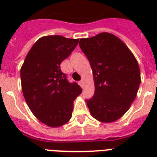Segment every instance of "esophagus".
Returning <instances> with one entry per match:
<instances>
[{"instance_id": "1", "label": "esophagus", "mask_w": 157, "mask_h": 157, "mask_svg": "<svg viewBox=\"0 0 157 157\" xmlns=\"http://www.w3.org/2000/svg\"><path fill=\"white\" fill-rule=\"evenodd\" d=\"M78 83H79V85H80V86H83V80H81V81H79Z\"/></svg>"}]
</instances>
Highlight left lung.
I'll return each instance as SVG.
<instances>
[{
    "instance_id": "obj_1",
    "label": "left lung",
    "mask_w": 157,
    "mask_h": 157,
    "mask_svg": "<svg viewBox=\"0 0 157 157\" xmlns=\"http://www.w3.org/2000/svg\"><path fill=\"white\" fill-rule=\"evenodd\" d=\"M80 47L93 71L95 91L86 99L91 115L102 122L117 121L129 110L141 82L134 54L116 36L102 33L82 38Z\"/></svg>"
}]
</instances>
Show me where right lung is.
I'll return each instance as SVG.
<instances>
[{
  "instance_id": "add662e5",
  "label": "right lung",
  "mask_w": 157,
  "mask_h": 157,
  "mask_svg": "<svg viewBox=\"0 0 157 157\" xmlns=\"http://www.w3.org/2000/svg\"><path fill=\"white\" fill-rule=\"evenodd\" d=\"M79 39L62 36L40 38L31 48L21 67L22 90L30 110L50 127L63 125L71 119L73 101L82 92L69 82L60 64L71 54Z\"/></svg>"
}]
</instances>
